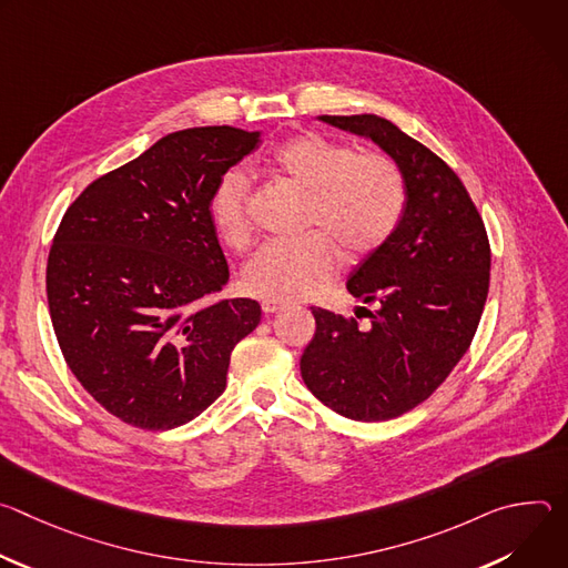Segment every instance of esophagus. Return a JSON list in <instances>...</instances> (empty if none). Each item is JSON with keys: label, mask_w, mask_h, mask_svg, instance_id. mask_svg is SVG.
<instances>
[{"label": "esophagus", "mask_w": 568, "mask_h": 568, "mask_svg": "<svg viewBox=\"0 0 568 568\" xmlns=\"http://www.w3.org/2000/svg\"><path fill=\"white\" fill-rule=\"evenodd\" d=\"M263 312L265 314H276V312H281V310H285L287 305L285 303H278V301H263Z\"/></svg>", "instance_id": "obj_1"}]
</instances>
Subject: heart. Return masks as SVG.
<instances>
[{
	"mask_svg": "<svg viewBox=\"0 0 568 568\" xmlns=\"http://www.w3.org/2000/svg\"><path fill=\"white\" fill-rule=\"evenodd\" d=\"M272 171L307 195L303 231L292 245H267L242 272V287L265 301H301L326 287L344 256L351 263L375 256L395 235L407 211V184L395 161L382 152L303 132L272 154ZM220 237L245 250L254 237L252 186L229 171L211 195Z\"/></svg>",
	"mask_w": 568,
	"mask_h": 568,
	"instance_id": "1",
	"label": "heart"
}]
</instances>
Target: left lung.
<instances>
[{
    "instance_id": "1",
    "label": "left lung",
    "mask_w": 568,
    "mask_h": 568,
    "mask_svg": "<svg viewBox=\"0 0 568 568\" xmlns=\"http://www.w3.org/2000/svg\"><path fill=\"white\" fill-rule=\"evenodd\" d=\"M373 139L407 184V211L386 245L362 261L348 292L377 310L372 326L312 307L316 333L301 355L305 386L362 423L416 409L467 353L490 287V240L458 175L427 145L375 114L321 116ZM358 317V310H357Z\"/></svg>"
}]
</instances>
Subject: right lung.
<instances>
[{
	"instance_id": "1",
	"label": "right lung",
	"mask_w": 568,
	"mask_h": 568,
	"mask_svg": "<svg viewBox=\"0 0 568 568\" xmlns=\"http://www.w3.org/2000/svg\"><path fill=\"white\" fill-rule=\"evenodd\" d=\"M261 132L189 128L94 180L60 220L47 301L62 357L114 418L166 432L224 393L231 351L261 305L222 290L229 265L211 195Z\"/></svg>"
}]
</instances>
